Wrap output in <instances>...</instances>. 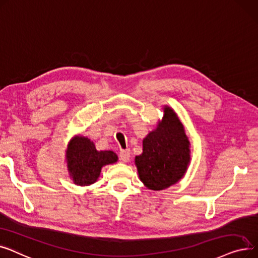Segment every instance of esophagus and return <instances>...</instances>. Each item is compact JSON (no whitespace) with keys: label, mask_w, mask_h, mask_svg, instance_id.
I'll use <instances>...</instances> for the list:
<instances>
[{"label":"esophagus","mask_w":258,"mask_h":258,"mask_svg":"<svg viewBox=\"0 0 258 258\" xmlns=\"http://www.w3.org/2000/svg\"><path fill=\"white\" fill-rule=\"evenodd\" d=\"M119 157L122 162H128L130 158V150L126 149V150H120L119 151Z\"/></svg>","instance_id":"34e87169"}]
</instances>
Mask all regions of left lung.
<instances>
[{
  "label": "left lung",
  "mask_w": 258,
  "mask_h": 258,
  "mask_svg": "<svg viewBox=\"0 0 258 258\" xmlns=\"http://www.w3.org/2000/svg\"><path fill=\"white\" fill-rule=\"evenodd\" d=\"M164 118L143 142V153L136 157L141 180L151 190L174 185L190 162L189 141L172 109H164Z\"/></svg>",
  "instance_id": "1"
}]
</instances>
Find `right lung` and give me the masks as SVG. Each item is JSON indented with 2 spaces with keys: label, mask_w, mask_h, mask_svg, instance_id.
<instances>
[{
  "label": "right lung",
  "mask_w": 258,
  "mask_h": 258,
  "mask_svg": "<svg viewBox=\"0 0 258 258\" xmlns=\"http://www.w3.org/2000/svg\"><path fill=\"white\" fill-rule=\"evenodd\" d=\"M117 161L112 151H97L94 144L87 138L76 137L67 150V165L70 175L79 186H88L100 176L101 169Z\"/></svg>",
  "instance_id": "add662e5"
}]
</instances>
